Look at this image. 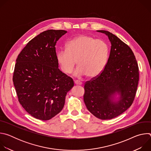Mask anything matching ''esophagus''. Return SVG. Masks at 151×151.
Returning a JSON list of instances; mask_svg holds the SVG:
<instances>
[{"label": "esophagus", "instance_id": "esophagus-1", "mask_svg": "<svg viewBox=\"0 0 151 151\" xmlns=\"http://www.w3.org/2000/svg\"><path fill=\"white\" fill-rule=\"evenodd\" d=\"M75 84L81 85L82 84V82H80V81H75Z\"/></svg>", "mask_w": 151, "mask_h": 151}]
</instances>
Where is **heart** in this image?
<instances>
[{
    "instance_id": "obj_1",
    "label": "heart",
    "mask_w": 151,
    "mask_h": 151,
    "mask_svg": "<svg viewBox=\"0 0 151 151\" xmlns=\"http://www.w3.org/2000/svg\"><path fill=\"white\" fill-rule=\"evenodd\" d=\"M109 47L102 39L81 35L69 40L66 50L57 54V61L61 70L66 74L72 72L76 65V75L93 78L101 73L108 58Z\"/></svg>"
}]
</instances>
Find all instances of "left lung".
Wrapping results in <instances>:
<instances>
[{"instance_id":"8db88e82","label":"left lung","mask_w":151,"mask_h":151,"mask_svg":"<svg viewBox=\"0 0 151 151\" xmlns=\"http://www.w3.org/2000/svg\"><path fill=\"white\" fill-rule=\"evenodd\" d=\"M111 43L109 57L103 71L85 83L83 101L88 110L103 120L114 118L130 107L134 100L139 79V67L132 49L116 36L106 30ZM120 96L113 101L116 93Z\"/></svg>"}]
</instances>
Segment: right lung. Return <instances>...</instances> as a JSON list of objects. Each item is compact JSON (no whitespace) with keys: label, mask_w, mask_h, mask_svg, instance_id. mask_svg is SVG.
I'll return each mask as SVG.
<instances>
[{"label":"right lung","mask_w":151,"mask_h":151,"mask_svg":"<svg viewBox=\"0 0 151 151\" xmlns=\"http://www.w3.org/2000/svg\"><path fill=\"white\" fill-rule=\"evenodd\" d=\"M67 31L48 30L30 40L18 55L13 82L19 103L31 116L47 121L63 109L72 78L58 69L55 45Z\"/></svg>","instance_id":"right-lung-1"}]
</instances>
